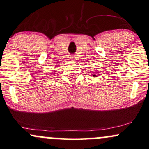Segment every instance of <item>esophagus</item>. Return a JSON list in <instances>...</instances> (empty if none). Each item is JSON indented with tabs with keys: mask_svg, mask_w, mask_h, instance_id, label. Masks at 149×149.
I'll return each mask as SVG.
<instances>
[{
	"mask_svg": "<svg viewBox=\"0 0 149 149\" xmlns=\"http://www.w3.org/2000/svg\"><path fill=\"white\" fill-rule=\"evenodd\" d=\"M71 59L72 61H75V60H76V56H71Z\"/></svg>",
	"mask_w": 149,
	"mask_h": 149,
	"instance_id": "esophagus-1",
	"label": "esophagus"
}]
</instances>
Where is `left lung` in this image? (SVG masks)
Here are the masks:
<instances>
[{
    "label": "left lung",
    "mask_w": 149,
    "mask_h": 149,
    "mask_svg": "<svg viewBox=\"0 0 149 149\" xmlns=\"http://www.w3.org/2000/svg\"><path fill=\"white\" fill-rule=\"evenodd\" d=\"M92 76H93V77H97V75H96V74H92Z\"/></svg>",
    "instance_id": "obj_1"
}]
</instances>
